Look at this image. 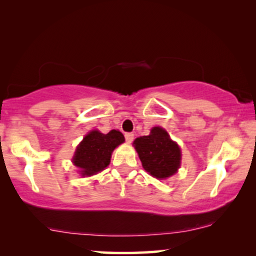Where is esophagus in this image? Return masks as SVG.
I'll return each mask as SVG.
<instances>
[{
  "label": "esophagus",
  "instance_id": "34e87169",
  "mask_svg": "<svg viewBox=\"0 0 256 256\" xmlns=\"http://www.w3.org/2000/svg\"><path fill=\"white\" fill-rule=\"evenodd\" d=\"M124 138H126V142L132 143V140H134V134H132V132H127V134L124 135Z\"/></svg>",
  "mask_w": 256,
  "mask_h": 256
}]
</instances>
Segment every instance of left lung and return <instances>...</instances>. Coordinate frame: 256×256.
I'll list each match as a JSON object with an SVG mask.
<instances>
[{"instance_id": "1", "label": "left lung", "mask_w": 256, "mask_h": 256, "mask_svg": "<svg viewBox=\"0 0 256 256\" xmlns=\"http://www.w3.org/2000/svg\"><path fill=\"white\" fill-rule=\"evenodd\" d=\"M138 154L142 166L157 180H166L180 166V146L170 138L166 129L154 127L148 136L138 138L132 143Z\"/></svg>"}]
</instances>
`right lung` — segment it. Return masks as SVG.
I'll return each mask as SVG.
<instances>
[{"mask_svg":"<svg viewBox=\"0 0 256 256\" xmlns=\"http://www.w3.org/2000/svg\"><path fill=\"white\" fill-rule=\"evenodd\" d=\"M124 142V136L115 129L108 134L92 130L76 146L72 162L82 176H93L110 166L112 152Z\"/></svg>","mask_w":256,"mask_h":256,"instance_id":"1","label":"right lung"}]
</instances>
